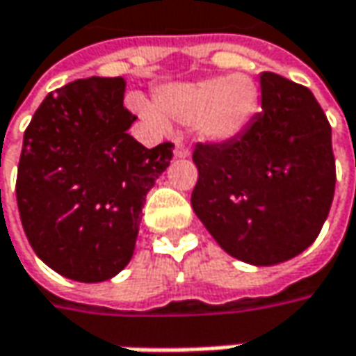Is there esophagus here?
<instances>
[{"mask_svg":"<svg viewBox=\"0 0 356 356\" xmlns=\"http://www.w3.org/2000/svg\"><path fill=\"white\" fill-rule=\"evenodd\" d=\"M174 156H176V158H188V156H190V150H188L186 146H182V144H176Z\"/></svg>","mask_w":356,"mask_h":356,"instance_id":"1","label":"esophagus"}]
</instances>
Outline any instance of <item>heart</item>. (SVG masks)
Listing matches in <instances>:
<instances>
[{"mask_svg": "<svg viewBox=\"0 0 356 356\" xmlns=\"http://www.w3.org/2000/svg\"><path fill=\"white\" fill-rule=\"evenodd\" d=\"M258 88L246 74L216 76L198 81L170 83L158 90L156 106L134 96L132 110L156 130H166L168 120L194 124L196 134L212 144L238 138L258 112Z\"/></svg>", "mask_w": 356, "mask_h": 356, "instance_id": "obj_1", "label": "heart"}]
</instances>
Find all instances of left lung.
Segmentation results:
<instances>
[{"label": "left lung", "mask_w": 356, "mask_h": 356, "mask_svg": "<svg viewBox=\"0 0 356 356\" xmlns=\"http://www.w3.org/2000/svg\"><path fill=\"white\" fill-rule=\"evenodd\" d=\"M262 110L238 138L198 144L192 208L224 252L252 266L298 257L316 240L334 196L323 108L305 86L260 74Z\"/></svg>", "instance_id": "left-lung-1"}]
</instances>
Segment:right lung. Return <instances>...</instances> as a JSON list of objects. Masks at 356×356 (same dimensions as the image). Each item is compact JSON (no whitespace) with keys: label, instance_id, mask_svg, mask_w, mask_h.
Returning <instances> with one entry per match:
<instances>
[{"label":"right lung","instance_id":"1","mask_svg":"<svg viewBox=\"0 0 356 356\" xmlns=\"http://www.w3.org/2000/svg\"><path fill=\"white\" fill-rule=\"evenodd\" d=\"M122 78L76 80L35 110L17 166V208L33 252L58 275L104 282L126 268L146 196L174 144L128 134Z\"/></svg>","mask_w":356,"mask_h":356}]
</instances>
